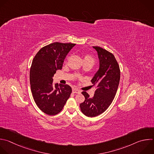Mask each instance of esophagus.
<instances>
[{
    "label": "esophagus",
    "instance_id": "obj_1",
    "mask_svg": "<svg viewBox=\"0 0 154 154\" xmlns=\"http://www.w3.org/2000/svg\"><path fill=\"white\" fill-rule=\"evenodd\" d=\"M72 92H73V93L80 94V93H81V91H80V90H79V89H77L74 88V89H72Z\"/></svg>",
    "mask_w": 154,
    "mask_h": 154
}]
</instances>
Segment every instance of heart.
Returning <instances> with one entry per match:
<instances>
[{
  "mask_svg": "<svg viewBox=\"0 0 154 154\" xmlns=\"http://www.w3.org/2000/svg\"><path fill=\"white\" fill-rule=\"evenodd\" d=\"M83 61L84 62H92L93 64L94 63V59L92 56H91V55L89 54H86L85 56H84V58H83Z\"/></svg>",
  "mask_w": 154,
  "mask_h": 154,
  "instance_id": "obj_1",
  "label": "heart"
}]
</instances>
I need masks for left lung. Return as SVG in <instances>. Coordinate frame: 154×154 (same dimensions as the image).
Here are the masks:
<instances>
[{"instance_id": "obj_1", "label": "left lung", "mask_w": 154, "mask_h": 154, "mask_svg": "<svg viewBox=\"0 0 154 154\" xmlns=\"http://www.w3.org/2000/svg\"><path fill=\"white\" fill-rule=\"evenodd\" d=\"M99 59V69L91 80L96 90L92 97L86 92L82 94L85 97L80 103L82 112L90 117L104 112L112 103L116 96L120 79V67L114 56L100 46H93Z\"/></svg>"}]
</instances>
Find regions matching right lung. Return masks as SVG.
<instances>
[{
	"instance_id": "1",
	"label": "right lung",
	"mask_w": 154,
	"mask_h": 154,
	"mask_svg": "<svg viewBox=\"0 0 154 154\" xmlns=\"http://www.w3.org/2000/svg\"><path fill=\"white\" fill-rule=\"evenodd\" d=\"M75 45L54 42L41 48L32 60L29 80L32 97L38 108L44 113L54 116L63 109L72 89L68 85H54V75L62 68L64 60Z\"/></svg>"
}]
</instances>
